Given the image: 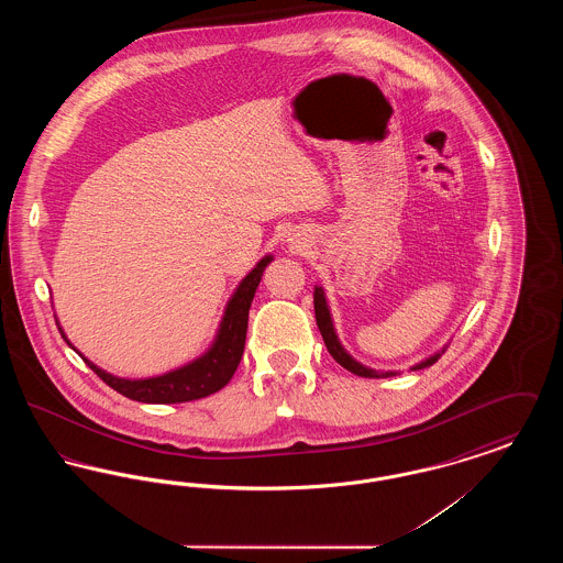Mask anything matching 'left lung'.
Instances as JSON below:
<instances>
[{"mask_svg":"<svg viewBox=\"0 0 563 563\" xmlns=\"http://www.w3.org/2000/svg\"><path fill=\"white\" fill-rule=\"evenodd\" d=\"M314 314H317V324H319V329H321L322 340H324V346L329 350V354L344 367V369H349L354 375H361V377H390L393 372H384V374H379V372H375V369H369V367H365V365H361V363H356L352 356H350L346 350L342 349V344H340V340H338V335H335V329H333V322H331V314H329V308H327V301H324V294H322L321 287H317L314 289ZM441 354H434V356H430L427 361H422L420 365H416L413 369H422V367H430L432 363H437V358H439Z\"/></svg>","mask_w":563,"mask_h":563,"instance_id":"1","label":"left lung"}]
</instances>
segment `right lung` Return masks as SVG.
<instances>
[{
    "mask_svg": "<svg viewBox=\"0 0 563 563\" xmlns=\"http://www.w3.org/2000/svg\"><path fill=\"white\" fill-rule=\"evenodd\" d=\"M269 262H272V257L268 255L244 276L236 294L225 308L213 349L186 367L175 369L170 374L150 377V379H124V377L106 374L103 369L92 365L88 358H84L86 365L99 375L109 388L118 390L120 395H124L133 401L168 405V402L196 401V399H205V397L213 395L232 379V375L241 363L244 340H246L249 308H251V301L257 291V285L262 280V274Z\"/></svg>",
    "mask_w": 563,
    "mask_h": 563,
    "instance_id": "add662e5",
    "label": "right lung"
}]
</instances>
